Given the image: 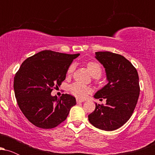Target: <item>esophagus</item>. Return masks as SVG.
Instances as JSON below:
<instances>
[{"label":"esophagus","instance_id":"obj_1","mask_svg":"<svg viewBox=\"0 0 155 155\" xmlns=\"http://www.w3.org/2000/svg\"><path fill=\"white\" fill-rule=\"evenodd\" d=\"M84 101L80 100V99H76V103H77V104H81V103H83Z\"/></svg>","mask_w":155,"mask_h":155}]
</instances>
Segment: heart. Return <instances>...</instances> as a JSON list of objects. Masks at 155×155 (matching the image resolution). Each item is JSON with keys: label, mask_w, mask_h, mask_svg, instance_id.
Masks as SVG:
<instances>
[{"label": "heart", "mask_w": 155, "mask_h": 155, "mask_svg": "<svg viewBox=\"0 0 155 155\" xmlns=\"http://www.w3.org/2000/svg\"><path fill=\"white\" fill-rule=\"evenodd\" d=\"M89 72L90 73L91 76L94 78H99L101 76L103 72V68L101 65L99 63L95 61L88 62L87 64ZM74 70V65L72 64L68 67L67 70V76H70L73 74ZM69 91L73 95L78 98H84L87 95L90 93L91 90L89 87L86 85L81 84L75 82L73 83L69 86Z\"/></svg>", "instance_id": "b5f03b06"}]
</instances>
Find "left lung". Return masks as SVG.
I'll use <instances>...</instances> for the list:
<instances>
[{
	"instance_id": "left-lung-1",
	"label": "left lung",
	"mask_w": 155,
	"mask_h": 155,
	"mask_svg": "<svg viewBox=\"0 0 155 155\" xmlns=\"http://www.w3.org/2000/svg\"><path fill=\"white\" fill-rule=\"evenodd\" d=\"M95 58L105 68L108 83L94 97L106 99V104H95L88 120L97 128L114 130L125 124L134 111L140 94L138 74L132 63L119 54L97 51Z\"/></svg>"
}]
</instances>
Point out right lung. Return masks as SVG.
Returning <instances> with one entry per match:
<instances>
[{
  "label": "right lung",
  "instance_id": "right-lung-1",
  "mask_svg": "<svg viewBox=\"0 0 155 155\" xmlns=\"http://www.w3.org/2000/svg\"><path fill=\"white\" fill-rule=\"evenodd\" d=\"M79 55L44 50L27 58L16 73L14 90L17 104L35 126L54 128L66 120L76 104L74 96L63 94L58 98L51 92L61 85L68 68Z\"/></svg>",
  "mask_w": 155,
  "mask_h": 155
}]
</instances>
